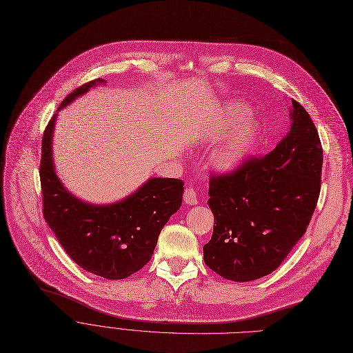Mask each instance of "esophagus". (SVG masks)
I'll use <instances>...</instances> for the list:
<instances>
[{
	"label": "esophagus",
	"instance_id": "1",
	"mask_svg": "<svg viewBox=\"0 0 353 353\" xmlns=\"http://www.w3.org/2000/svg\"><path fill=\"white\" fill-rule=\"evenodd\" d=\"M183 201H185L188 205H196L198 204L196 192L192 188H187L185 192H183Z\"/></svg>",
	"mask_w": 353,
	"mask_h": 353
}]
</instances>
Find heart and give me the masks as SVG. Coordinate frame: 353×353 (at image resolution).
I'll return each instance as SVG.
<instances>
[{
  "mask_svg": "<svg viewBox=\"0 0 353 353\" xmlns=\"http://www.w3.org/2000/svg\"><path fill=\"white\" fill-rule=\"evenodd\" d=\"M247 116H250V110L241 105L230 106L218 116L212 129L214 139L220 138L236 121L241 122L235 123L236 125L233 124L234 126L230 130L228 137L211 157V163L216 171H236L254 152L260 138V128L254 121L245 119Z\"/></svg>",
  "mask_w": 353,
  "mask_h": 353,
  "instance_id": "heart-1",
  "label": "heart"
}]
</instances>
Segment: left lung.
Masks as SVG:
<instances>
[{
    "label": "left lung",
    "mask_w": 353,
    "mask_h": 353,
    "mask_svg": "<svg viewBox=\"0 0 353 353\" xmlns=\"http://www.w3.org/2000/svg\"><path fill=\"white\" fill-rule=\"evenodd\" d=\"M290 130L273 152L212 176L214 214L204 261L232 281L273 273L306 232L321 194L323 150L309 113L290 105Z\"/></svg>",
    "instance_id": "obj_1"
}]
</instances>
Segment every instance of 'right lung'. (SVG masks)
<instances>
[{
  "label": "right lung",
  "mask_w": 353,
  "mask_h": 353,
  "mask_svg": "<svg viewBox=\"0 0 353 353\" xmlns=\"http://www.w3.org/2000/svg\"><path fill=\"white\" fill-rule=\"evenodd\" d=\"M96 79L67 96L70 105L90 88L105 85ZM57 110V112H59ZM56 113L41 143L40 181L43 214L61 247L83 270L109 280H122L150 260L159 232L182 204L183 182L175 178H149L143 185L112 204H92L67 190L56 174L53 135Z\"/></svg>",
  "instance_id": "right-lung-1"
}]
</instances>
